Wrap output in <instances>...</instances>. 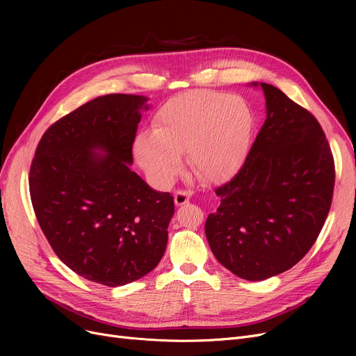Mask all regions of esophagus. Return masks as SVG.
I'll list each match as a JSON object with an SVG mask.
<instances>
[{
  "label": "esophagus",
  "instance_id": "34e87169",
  "mask_svg": "<svg viewBox=\"0 0 356 356\" xmlns=\"http://www.w3.org/2000/svg\"><path fill=\"white\" fill-rule=\"evenodd\" d=\"M192 196V192L191 191H184V189H180L175 193V203L177 204V207H180V204H186L189 202Z\"/></svg>",
  "mask_w": 356,
  "mask_h": 356
}]
</instances>
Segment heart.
<instances>
[{
    "instance_id": "heart-1",
    "label": "heart",
    "mask_w": 356,
    "mask_h": 356,
    "mask_svg": "<svg viewBox=\"0 0 356 356\" xmlns=\"http://www.w3.org/2000/svg\"><path fill=\"white\" fill-rule=\"evenodd\" d=\"M248 125L250 112L239 98L215 90L184 92L159 109L152 133L137 137L136 157L160 186L177 176L183 152L197 176L219 180L236 165Z\"/></svg>"
}]
</instances>
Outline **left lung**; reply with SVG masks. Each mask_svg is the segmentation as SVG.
Segmentation results:
<instances>
[{
	"instance_id": "obj_1",
	"label": "left lung",
	"mask_w": 356,
	"mask_h": 356,
	"mask_svg": "<svg viewBox=\"0 0 356 356\" xmlns=\"http://www.w3.org/2000/svg\"><path fill=\"white\" fill-rule=\"evenodd\" d=\"M259 86L264 125L235 176L215 189L219 207L204 223L216 259L250 282L284 273L309 252L334 188L333 154L319 121L278 88Z\"/></svg>"
}]
</instances>
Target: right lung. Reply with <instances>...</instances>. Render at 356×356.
Returning a JSON list of instances; mask_svg holds the SVG:
<instances>
[{
    "label": "right lung",
    "mask_w": 356,
    "mask_h": 356,
    "mask_svg": "<svg viewBox=\"0 0 356 356\" xmlns=\"http://www.w3.org/2000/svg\"><path fill=\"white\" fill-rule=\"evenodd\" d=\"M145 101L111 93L72 111L47 128L30 167L33 209L54 254L108 287L157 267L175 213L173 196L129 168Z\"/></svg>",
    "instance_id": "add662e5"
}]
</instances>
